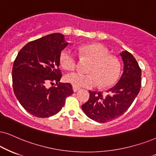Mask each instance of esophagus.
Listing matches in <instances>:
<instances>
[{"label": "esophagus", "mask_w": 156, "mask_h": 156, "mask_svg": "<svg viewBox=\"0 0 156 156\" xmlns=\"http://www.w3.org/2000/svg\"><path fill=\"white\" fill-rule=\"evenodd\" d=\"M80 89L79 87H74V86H73V91L74 92V93H76V92H77V91H79V90H80Z\"/></svg>", "instance_id": "esophagus-1"}]
</instances>
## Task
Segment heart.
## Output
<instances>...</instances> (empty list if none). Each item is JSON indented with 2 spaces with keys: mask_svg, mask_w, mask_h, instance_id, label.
Segmentation results:
<instances>
[{
  "mask_svg": "<svg viewBox=\"0 0 156 156\" xmlns=\"http://www.w3.org/2000/svg\"><path fill=\"white\" fill-rule=\"evenodd\" d=\"M80 55L91 61L88 66V74L73 72L65 76V80L76 87L91 88L100 85L110 87L116 81L120 73L121 65L118 59L109 55L106 48L99 44H90L79 48ZM61 66L66 70L72 71L76 68V55L69 48L61 51L59 58Z\"/></svg>",
  "mask_w": 156,
  "mask_h": 156,
  "instance_id": "1",
  "label": "heart"
}]
</instances>
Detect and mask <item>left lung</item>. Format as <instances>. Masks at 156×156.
<instances>
[{
  "instance_id": "obj_1",
  "label": "left lung",
  "mask_w": 156,
  "mask_h": 156,
  "mask_svg": "<svg viewBox=\"0 0 156 156\" xmlns=\"http://www.w3.org/2000/svg\"><path fill=\"white\" fill-rule=\"evenodd\" d=\"M124 72L119 81L103 95L90 91L89 100L82 108L90 119L100 123L110 122L127 111L141 87V69L134 57L127 51L120 53Z\"/></svg>"
}]
</instances>
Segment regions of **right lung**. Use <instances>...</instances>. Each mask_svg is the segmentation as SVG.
Segmentation results:
<instances>
[{"label": "right lung", "instance_id": "add662e5", "mask_svg": "<svg viewBox=\"0 0 156 156\" xmlns=\"http://www.w3.org/2000/svg\"><path fill=\"white\" fill-rule=\"evenodd\" d=\"M68 44L62 34H48L26 44L13 62V92L23 108L34 116L56 114L74 93L72 84L59 82V58ZM48 83L52 87H48Z\"/></svg>", "mask_w": 156, "mask_h": 156}]
</instances>
